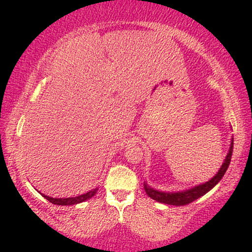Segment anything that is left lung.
Wrapping results in <instances>:
<instances>
[{
	"label": "left lung",
	"mask_w": 252,
	"mask_h": 252,
	"mask_svg": "<svg viewBox=\"0 0 252 252\" xmlns=\"http://www.w3.org/2000/svg\"><path fill=\"white\" fill-rule=\"evenodd\" d=\"M232 149H233V142H231L230 149H228L226 158H225L221 168L219 169V172L217 173L216 176H213L210 181L205 182V184H202V185H199V186H195L194 189H190L189 190H185V192H178V193L158 192V190L150 189L149 186H147V185L144 184V189H146V193L152 199H154V200L158 201V202H162V204L175 205V206H182V205L190 204V202H193L198 198H200L201 195L206 194L210 189H212L213 187H215L216 185L220 181V179L224 176L225 172H226L228 164H230L231 156H232Z\"/></svg>",
	"instance_id": "1"
}]
</instances>
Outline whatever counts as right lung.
<instances>
[{
	"mask_svg": "<svg viewBox=\"0 0 252 252\" xmlns=\"http://www.w3.org/2000/svg\"><path fill=\"white\" fill-rule=\"evenodd\" d=\"M97 189H92V190H90V192H88V193H85V194H82V195H79V196H74V198H51V196H47V195H45V194H42V196L43 198H46L47 199L48 201L50 202H52V204H54V205H63V206H66V205H76V204H79V202H83V201H85V200H88V199H90V198H92V196H94V194H96L97 193Z\"/></svg>",
	"mask_w": 252,
	"mask_h": 252,
	"instance_id": "right-lung-1",
	"label": "right lung"
}]
</instances>
